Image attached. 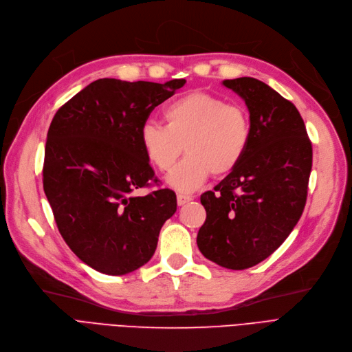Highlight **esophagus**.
<instances>
[{
  "label": "esophagus",
  "mask_w": 352,
  "mask_h": 352,
  "mask_svg": "<svg viewBox=\"0 0 352 352\" xmlns=\"http://www.w3.org/2000/svg\"><path fill=\"white\" fill-rule=\"evenodd\" d=\"M190 201H192V196H189V195H182V193L177 195V205H179V206L185 205V204H188V202H190Z\"/></svg>",
  "instance_id": "esophagus-1"
}]
</instances>
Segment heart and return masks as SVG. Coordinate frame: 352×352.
I'll use <instances>...</instances> for the list:
<instances>
[{"instance_id":"heart-1","label":"heart","mask_w":352,"mask_h":352,"mask_svg":"<svg viewBox=\"0 0 352 352\" xmlns=\"http://www.w3.org/2000/svg\"><path fill=\"white\" fill-rule=\"evenodd\" d=\"M163 118L164 125H143L140 144L162 173L172 170L185 147L188 156L167 177L168 186L179 192L198 189L210 173H231L248 150L251 121L247 109L219 96L205 92L179 96L164 108Z\"/></svg>"}]
</instances>
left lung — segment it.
<instances>
[{"instance_id": "8db88e82", "label": "left lung", "mask_w": 352, "mask_h": 352, "mask_svg": "<svg viewBox=\"0 0 352 352\" xmlns=\"http://www.w3.org/2000/svg\"><path fill=\"white\" fill-rule=\"evenodd\" d=\"M245 101L251 140L245 156L214 192L196 243L225 269L244 270L265 260L293 231L306 204L312 143L298 108L254 78L222 82Z\"/></svg>"}]
</instances>
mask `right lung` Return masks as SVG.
<instances>
[{"label": "right lung", "mask_w": 352, "mask_h": 352, "mask_svg": "<svg viewBox=\"0 0 352 352\" xmlns=\"http://www.w3.org/2000/svg\"><path fill=\"white\" fill-rule=\"evenodd\" d=\"M186 83L98 79L58 109L47 131L43 189L65 243L94 270L122 276L154 254L176 195L159 189L140 144L151 111Z\"/></svg>", "instance_id": "add662e5"}]
</instances>
